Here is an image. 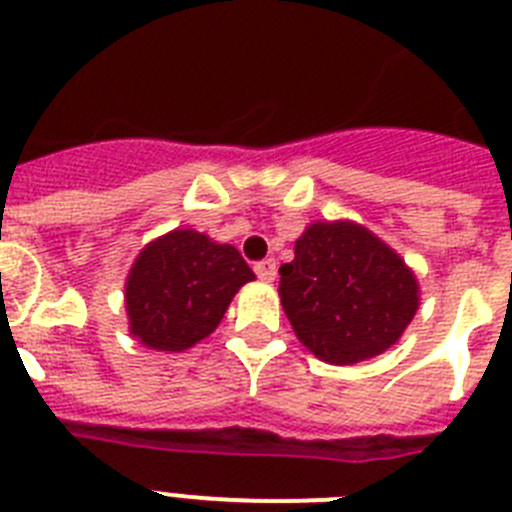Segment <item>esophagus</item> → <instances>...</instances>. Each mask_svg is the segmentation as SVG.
<instances>
[{"label":"esophagus","instance_id":"obj_1","mask_svg":"<svg viewBox=\"0 0 512 512\" xmlns=\"http://www.w3.org/2000/svg\"><path fill=\"white\" fill-rule=\"evenodd\" d=\"M253 271L259 274L261 282H274V279H277V261L274 259L259 261V264L253 266Z\"/></svg>","mask_w":512,"mask_h":512}]
</instances>
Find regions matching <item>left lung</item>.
<instances>
[{
  "mask_svg": "<svg viewBox=\"0 0 512 512\" xmlns=\"http://www.w3.org/2000/svg\"><path fill=\"white\" fill-rule=\"evenodd\" d=\"M279 300L310 354L348 366L395 346L420 305L415 271L354 220H318L279 266Z\"/></svg>",
  "mask_w": 512,
  "mask_h": 512,
  "instance_id": "left-lung-1",
  "label": "left lung"
}]
</instances>
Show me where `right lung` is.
Returning <instances> with one entry per match:
<instances>
[{
    "mask_svg": "<svg viewBox=\"0 0 512 512\" xmlns=\"http://www.w3.org/2000/svg\"><path fill=\"white\" fill-rule=\"evenodd\" d=\"M253 279L251 266L230 243L192 228L158 235L125 279L130 336L153 351H187L210 336L235 292Z\"/></svg>",
    "mask_w": 512,
    "mask_h": 512,
    "instance_id": "right-lung-1",
    "label": "right lung"
}]
</instances>
